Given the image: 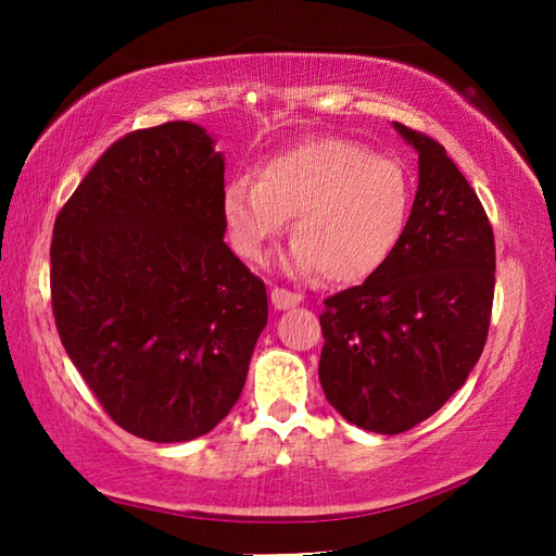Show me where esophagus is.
Here are the masks:
<instances>
[{
    "mask_svg": "<svg viewBox=\"0 0 556 556\" xmlns=\"http://www.w3.org/2000/svg\"><path fill=\"white\" fill-rule=\"evenodd\" d=\"M269 299H271V305H275L277 311H289V308H293V305L301 303V293H293V291L275 287L269 293Z\"/></svg>",
    "mask_w": 556,
    "mask_h": 556,
    "instance_id": "esophagus-1",
    "label": "esophagus"
}]
</instances>
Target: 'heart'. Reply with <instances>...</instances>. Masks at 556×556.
Here are the masks:
<instances>
[{"instance_id":"heart-1","label":"heart","mask_w":556,"mask_h":556,"mask_svg":"<svg viewBox=\"0 0 556 556\" xmlns=\"http://www.w3.org/2000/svg\"><path fill=\"white\" fill-rule=\"evenodd\" d=\"M413 184L404 164L372 155L353 140L323 136L291 146L224 188L222 215L229 243L260 263L267 243L293 217L291 275H323L358 285L377 275L408 229Z\"/></svg>"}]
</instances>
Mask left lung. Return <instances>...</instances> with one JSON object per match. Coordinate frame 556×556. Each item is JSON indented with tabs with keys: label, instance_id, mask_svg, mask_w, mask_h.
<instances>
[{
	"label": "left lung",
	"instance_id": "obj_1",
	"mask_svg": "<svg viewBox=\"0 0 556 556\" xmlns=\"http://www.w3.org/2000/svg\"><path fill=\"white\" fill-rule=\"evenodd\" d=\"M418 152V193L389 263L325 301L320 384L349 422L399 434L440 410L485 346L494 233L473 188L430 136L394 122Z\"/></svg>",
	"mask_w": 556,
	"mask_h": 556
}]
</instances>
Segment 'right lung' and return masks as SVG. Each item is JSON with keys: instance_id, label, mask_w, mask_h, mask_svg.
<instances>
[{"instance_id": "obj_1", "label": "right lung", "mask_w": 556, "mask_h": 556, "mask_svg": "<svg viewBox=\"0 0 556 556\" xmlns=\"http://www.w3.org/2000/svg\"><path fill=\"white\" fill-rule=\"evenodd\" d=\"M224 157L169 122L104 152L54 222L59 339L110 418L150 442L207 434L239 401L267 291L224 243Z\"/></svg>"}]
</instances>
